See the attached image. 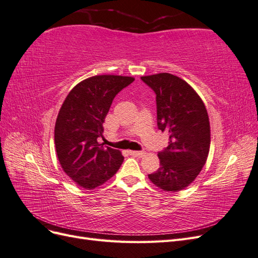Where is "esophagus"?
Here are the masks:
<instances>
[{
  "label": "esophagus",
  "instance_id": "1",
  "mask_svg": "<svg viewBox=\"0 0 258 258\" xmlns=\"http://www.w3.org/2000/svg\"><path fill=\"white\" fill-rule=\"evenodd\" d=\"M129 154L131 156H135V157H143V156L145 155L144 152H138V151H130Z\"/></svg>",
  "mask_w": 258,
  "mask_h": 258
}]
</instances>
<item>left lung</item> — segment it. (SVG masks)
Segmentation results:
<instances>
[{
    "instance_id": "left-lung-1",
    "label": "left lung",
    "mask_w": 258,
    "mask_h": 258,
    "mask_svg": "<svg viewBox=\"0 0 258 258\" xmlns=\"http://www.w3.org/2000/svg\"><path fill=\"white\" fill-rule=\"evenodd\" d=\"M141 79L156 93L158 128L169 137V145L158 153L160 167L148 178L162 190L179 191L195 181L208 159V111L196 90L181 77L158 73Z\"/></svg>"
}]
</instances>
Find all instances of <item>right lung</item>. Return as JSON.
I'll use <instances>...</instances> for the list:
<instances>
[{
	"instance_id": "right-lung-1",
	"label": "right lung",
	"mask_w": 258,
	"mask_h": 258,
	"mask_svg": "<svg viewBox=\"0 0 258 258\" xmlns=\"http://www.w3.org/2000/svg\"><path fill=\"white\" fill-rule=\"evenodd\" d=\"M132 76L95 75L77 84L61 105L54 124L57 157L67 175L85 189L108 181L123 161L118 150L98 142L113 99Z\"/></svg>"
}]
</instances>
